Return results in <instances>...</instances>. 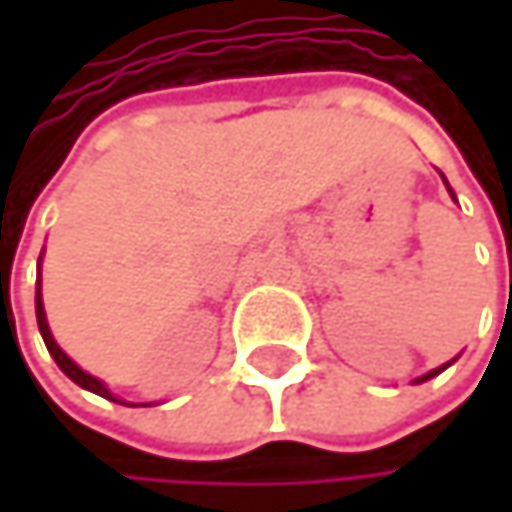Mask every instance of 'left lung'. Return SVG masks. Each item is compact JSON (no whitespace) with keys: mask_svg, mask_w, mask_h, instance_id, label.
<instances>
[{"mask_svg":"<svg viewBox=\"0 0 512 512\" xmlns=\"http://www.w3.org/2000/svg\"><path fill=\"white\" fill-rule=\"evenodd\" d=\"M442 180H445V177H442ZM448 364H451V361H448ZM448 364H442V367H436V370H430V373H424V376H421V379H415V382H427V379H433V376H436V373H442V370H445Z\"/></svg>","mask_w":512,"mask_h":512,"instance_id":"1","label":"left lung"}]
</instances>
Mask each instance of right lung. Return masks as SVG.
<instances>
[{
    "label": "right lung",
    "mask_w": 512,
    "mask_h": 512,
    "mask_svg": "<svg viewBox=\"0 0 512 512\" xmlns=\"http://www.w3.org/2000/svg\"><path fill=\"white\" fill-rule=\"evenodd\" d=\"M35 314H38V329H41V338H44V344H47V350H50V356L55 358V364L79 385V388H88V391H94V394H100V397H106V400H112V403H121L118 397H112V391L97 379V376H91V373H85L73 358L67 356L58 344H55V338H52L50 326H47V311H44V299H41V275H38V290H35Z\"/></svg>",
    "instance_id": "add662e5"
}]
</instances>
